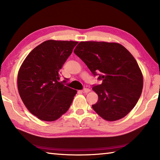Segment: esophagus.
Segmentation results:
<instances>
[{"instance_id":"obj_1","label":"esophagus","mask_w":160,"mask_h":160,"mask_svg":"<svg viewBox=\"0 0 160 160\" xmlns=\"http://www.w3.org/2000/svg\"><path fill=\"white\" fill-rule=\"evenodd\" d=\"M90 92V90L89 88H85L82 90V93H88V92Z\"/></svg>"}]
</instances>
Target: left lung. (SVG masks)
Masks as SVG:
<instances>
[{
	"instance_id": "left-lung-1",
	"label": "left lung",
	"mask_w": 160,
	"mask_h": 160,
	"mask_svg": "<svg viewBox=\"0 0 160 160\" xmlns=\"http://www.w3.org/2000/svg\"><path fill=\"white\" fill-rule=\"evenodd\" d=\"M74 53L94 75L99 72L101 85L92 90L98 101L92 105L97 114L115 121L128 114L137 104L143 88V76L136 60L118 43L80 42Z\"/></svg>"
}]
</instances>
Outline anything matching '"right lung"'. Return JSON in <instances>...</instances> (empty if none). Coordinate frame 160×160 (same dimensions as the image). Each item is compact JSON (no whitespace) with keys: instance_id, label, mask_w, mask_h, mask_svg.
Listing matches in <instances>:
<instances>
[{"instance_id":"obj_1","label":"right lung","mask_w":160,"mask_h":160,"mask_svg":"<svg viewBox=\"0 0 160 160\" xmlns=\"http://www.w3.org/2000/svg\"><path fill=\"white\" fill-rule=\"evenodd\" d=\"M78 43L53 39L42 42L28 54L19 69L20 98L40 120H57L71 105L77 90L59 82V73Z\"/></svg>"}]
</instances>
